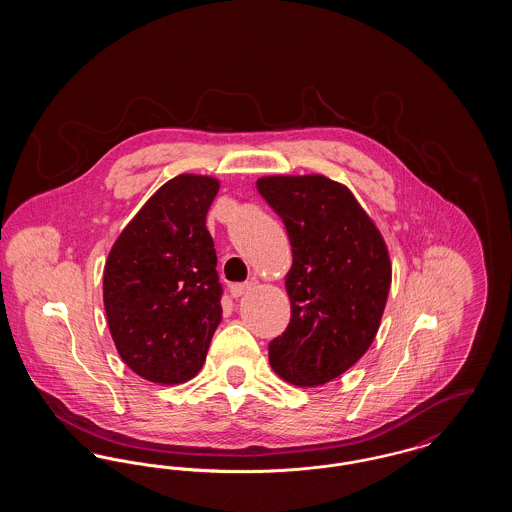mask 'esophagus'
Returning <instances> with one entry per match:
<instances>
[{
	"label": "esophagus",
	"instance_id": "obj_1",
	"mask_svg": "<svg viewBox=\"0 0 512 512\" xmlns=\"http://www.w3.org/2000/svg\"><path fill=\"white\" fill-rule=\"evenodd\" d=\"M253 284L251 282H244V284H232L230 286V295L232 297H242L244 293L251 292Z\"/></svg>",
	"mask_w": 512,
	"mask_h": 512
}]
</instances>
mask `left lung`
Returning a JSON list of instances; mask_svg holds the SVG:
<instances>
[{
  "instance_id": "left-lung-1",
  "label": "left lung",
  "mask_w": 512,
  "mask_h": 512,
  "mask_svg": "<svg viewBox=\"0 0 512 512\" xmlns=\"http://www.w3.org/2000/svg\"><path fill=\"white\" fill-rule=\"evenodd\" d=\"M257 190L293 251L292 318L268 343V361L295 386L326 384L355 365L378 332L390 293L388 249L353 194L326 176H267Z\"/></svg>"
}]
</instances>
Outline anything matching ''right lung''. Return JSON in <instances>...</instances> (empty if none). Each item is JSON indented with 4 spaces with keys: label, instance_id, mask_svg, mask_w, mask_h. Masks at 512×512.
I'll return each instance as SVG.
<instances>
[{
    "label": "right lung",
    "instance_id": "add662e5",
    "mask_svg": "<svg viewBox=\"0 0 512 512\" xmlns=\"http://www.w3.org/2000/svg\"><path fill=\"white\" fill-rule=\"evenodd\" d=\"M219 192L180 174L149 197L113 245L103 303L122 361L155 384H182L205 363L222 318L215 242L205 226Z\"/></svg>",
    "mask_w": 512,
    "mask_h": 512
}]
</instances>
